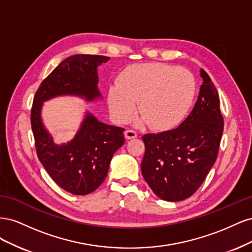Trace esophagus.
Returning <instances> with one entry per match:
<instances>
[{
  "label": "esophagus",
  "mask_w": 252,
  "mask_h": 252,
  "mask_svg": "<svg viewBox=\"0 0 252 252\" xmlns=\"http://www.w3.org/2000/svg\"><path fill=\"white\" fill-rule=\"evenodd\" d=\"M136 135H138V133H136V131L132 130V129H128V130L125 131V138L128 140L136 138Z\"/></svg>",
  "instance_id": "obj_1"
}]
</instances>
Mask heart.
Returning a JSON list of instances; mask_svg holds the SVG:
<instances>
[{"instance_id": "b5f03b06", "label": "heart", "mask_w": 252, "mask_h": 252, "mask_svg": "<svg viewBox=\"0 0 252 252\" xmlns=\"http://www.w3.org/2000/svg\"><path fill=\"white\" fill-rule=\"evenodd\" d=\"M195 79L185 68L167 64L133 65L121 74L119 84L108 91L113 118L126 123L135 111L136 102L142 118L150 128L166 130L177 125L191 107L195 95Z\"/></svg>"}]
</instances>
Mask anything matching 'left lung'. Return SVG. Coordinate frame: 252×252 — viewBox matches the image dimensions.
Listing matches in <instances>:
<instances>
[{
	"label": "left lung",
	"instance_id": "8db88e82",
	"mask_svg": "<svg viewBox=\"0 0 252 252\" xmlns=\"http://www.w3.org/2000/svg\"><path fill=\"white\" fill-rule=\"evenodd\" d=\"M200 94L186 120L172 130L143 135L142 174L159 199L178 202L191 196L215 164L224 120L218 90L201 69Z\"/></svg>",
	"mask_w": 252,
	"mask_h": 252
}]
</instances>
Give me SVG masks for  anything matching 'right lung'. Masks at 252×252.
Returning a JSON list of instances; mask_svg holds the SVG:
<instances>
[{
    "label": "right lung",
    "mask_w": 252,
    "mask_h": 252,
    "mask_svg": "<svg viewBox=\"0 0 252 252\" xmlns=\"http://www.w3.org/2000/svg\"><path fill=\"white\" fill-rule=\"evenodd\" d=\"M109 59L94 55L67 58L41 83L33 98L32 128L37 158L51 179L75 195L88 194L102 184L112 156L125 142L124 128L104 124L87 112L73 140L57 145L42 123V106L58 95H79L88 102L100 98L97 67Z\"/></svg>",
    "instance_id": "add662e5"
}]
</instances>
